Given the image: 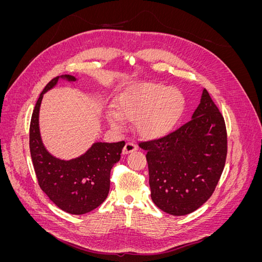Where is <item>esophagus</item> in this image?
Segmentation results:
<instances>
[{"label":"esophagus","instance_id":"obj_1","mask_svg":"<svg viewBox=\"0 0 262 262\" xmlns=\"http://www.w3.org/2000/svg\"><path fill=\"white\" fill-rule=\"evenodd\" d=\"M137 149H138L137 144H134L133 142H126L122 152H123V154H129V153L133 152V150H137Z\"/></svg>","mask_w":262,"mask_h":262}]
</instances>
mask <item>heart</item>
I'll list each match as a JSON object with an SVG mask.
<instances>
[{
	"mask_svg": "<svg viewBox=\"0 0 262 262\" xmlns=\"http://www.w3.org/2000/svg\"><path fill=\"white\" fill-rule=\"evenodd\" d=\"M184 107V98L175 89L161 84H146L123 94L116 110L107 114L112 128L121 130L124 120L136 121L141 137L147 140L164 138L173 129Z\"/></svg>",
	"mask_w": 262,
	"mask_h": 262,
	"instance_id": "obj_1",
	"label": "heart"
}]
</instances>
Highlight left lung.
I'll return each mask as SVG.
<instances>
[{
    "label": "left lung",
    "mask_w": 262,
    "mask_h": 262,
    "mask_svg": "<svg viewBox=\"0 0 262 262\" xmlns=\"http://www.w3.org/2000/svg\"><path fill=\"white\" fill-rule=\"evenodd\" d=\"M139 145L146 150L150 198L156 207L171 215H186L209 200L223 172L224 118L204 89L191 120L168 136Z\"/></svg>",
    "instance_id": "8db88e82"
}]
</instances>
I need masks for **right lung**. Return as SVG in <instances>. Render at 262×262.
I'll use <instances>...</instances> for the list:
<instances>
[{
    "mask_svg": "<svg viewBox=\"0 0 262 262\" xmlns=\"http://www.w3.org/2000/svg\"><path fill=\"white\" fill-rule=\"evenodd\" d=\"M60 80L76 82L77 78L69 74L54 77L41 92L30 121V155L42 191L59 209L81 215L96 209L106 200L110 188V170L120 160L124 141L95 142L84 154L69 161L49 153L41 139L39 112L43 95Z\"/></svg>",
    "mask_w": 262,
    "mask_h": 262,
    "instance_id": "add662e5",
    "label": "right lung"
}]
</instances>
